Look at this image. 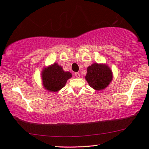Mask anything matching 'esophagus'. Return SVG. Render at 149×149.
I'll use <instances>...</instances> for the list:
<instances>
[{
    "mask_svg": "<svg viewBox=\"0 0 149 149\" xmlns=\"http://www.w3.org/2000/svg\"><path fill=\"white\" fill-rule=\"evenodd\" d=\"M74 76L77 77V78H79L80 77V74L79 72H75L74 73Z\"/></svg>",
    "mask_w": 149,
    "mask_h": 149,
    "instance_id": "34e87169",
    "label": "esophagus"
}]
</instances>
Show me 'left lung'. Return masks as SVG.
<instances>
[{
    "label": "left lung",
    "instance_id": "left-lung-1",
    "mask_svg": "<svg viewBox=\"0 0 149 149\" xmlns=\"http://www.w3.org/2000/svg\"><path fill=\"white\" fill-rule=\"evenodd\" d=\"M85 79L89 86L95 90L105 89L113 79V72L107 64L94 63L87 69Z\"/></svg>",
    "mask_w": 149,
    "mask_h": 149
}]
</instances>
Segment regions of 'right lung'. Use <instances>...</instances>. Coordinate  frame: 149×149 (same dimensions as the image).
I'll use <instances>...</instances> for the list:
<instances>
[{"mask_svg": "<svg viewBox=\"0 0 149 149\" xmlns=\"http://www.w3.org/2000/svg\"><path fill=\"white\" fill-rule=\"evenodd\" d=\"M41 75L45 89L53 92H57L63 88L67 81L72 77L70 72H65L57 63L44 68Z\"/></svg>", "mask_w": 149, "mask_h": 149, "instance_id": "obj_1", "label": "right lung"}]
</instances>
